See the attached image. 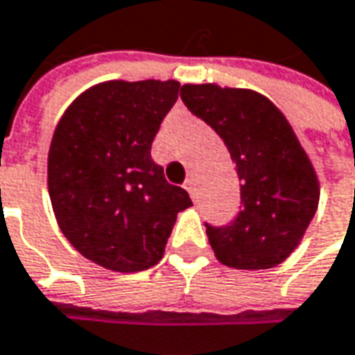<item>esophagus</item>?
Listing matches in <instances>:
<instances>
[{
	"label": "esophagus",
	"instance_id": "esophagus-1",
	"mask_svg": "<svg viewBox=\"0 0 355 355\" xmlns=\"http://www.w3.org/2000/svg\"><path fill=\"white\" fill-rule=\"evenodd\" d=\"M186 189L189 191L191 198H196V191H198V189H196V180H193V178H189L186 182Z\"/></svg>",
	"mask_w": 355,
	"mask_h": 355
}]
</instances>
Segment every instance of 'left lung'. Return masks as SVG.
Instances as JSON below:
<instances>
[{
  "mask_svg": "<svg viewBox=\"0 0 355 355\" xmlns=\"http://www.w3.org/2000/svg\"><path fill=\"white\" fill-rule=\"evenodd\" d=\"M182 99L223 139L236 164L241 209L230 225L205 223L216 257L236 270L282 263L304 238L320 182L286 116L254 89L186 83Z\"/></svg>",
  "mask_w": 355,
  "mask_h": 355,
  "instance_id": "left-lung-1",
  "label": "left lung"
}]
</instances>
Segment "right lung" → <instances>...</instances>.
I'll return each instance as SVG.
<instances>
[{"label":"right lung","mask_w":355,"mask_h":355,"mask_svg":"<svg viewBox=\"0 0 355 355\" xmlns=\"http://www.w3.org/2000/svg\"><path fill=\"white\" fill-rule=\"evenodd\" d=\"M178 92L175 80L103 81L71 101L53 132L47 189L58 225L105 270L155 266L178 214L191 205L150 153Z\"/></svg>","instance_id":"right-lung-1"}]
</instances>
